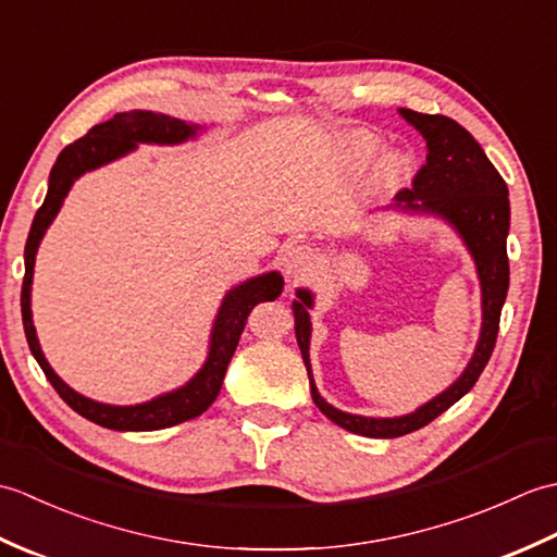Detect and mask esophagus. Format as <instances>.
Masks as SVG:
<instances>
[{
	"label": "esophagus",
	"instance_id": "1",
	"mask_svg": "<svg viewBox=\"0 0 557 557\" xmlns=\"http://www.w3.org/2000/svg\"><path fill=\"white\" fill-rule=\"evenodd\" d=\"M315 265V251L311 246L306 244H297V246H289L287 253H285V272L294 280H301L309 275Z\"/></svg>",
	"mask_w": 557,
	"mask_h": 557
}]
</instances>
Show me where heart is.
Wrapping results in <instances>:
<instances>
[{"label": "heart", "mask_w": 557, "mask_h": 557, "mask_svg": "<svg viewBox=\"0 0 557 557\" xmlns=\"http://www.w3.org/2000/svg\"><path fill=\"white\" fill-rule=\"evenodd\" d=\"M375 150V140L366 134H359L351 140V162L354 164H363L373 156ZM409 168V160L405 152H389L381 162L375 164V184L377 186H397L401 180H405Z\"/></svg>", "instance_id": "obj_1"}]
</instances>
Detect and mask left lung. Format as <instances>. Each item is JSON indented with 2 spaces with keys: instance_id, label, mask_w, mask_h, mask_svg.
Here are the masks:
<instances>
[{
  "instance_id": "1",
  "label": "left lung",
  "mask_w": 557,
  "mask_h": 557,
  "mask_svg": "<svg viewBox=\"0 0 557 557\" xmlns=\"http://www.w3.org/2000/svg\"><path fill=\"white\" fill-rule=\"evenodd\" d=\"M399 112L423 136L429 156H425L421 170L413 174L411 188H401L395 194V200L405 210L437 212V215L453 222L457 232L465 236L481 277L483 327L474 359L469 361L467 371L461 373L455 385H449L443 395L431 399L429 405L399 419L351 417V413L330 407L313 385L309 363V309L313 299L309 292L299 289V301H294V321H297V342L306 371H309L315 407L342 429L366 437H399L419 431L476 385L481 371L486 369L491 359L495 339H498L500 311L507 297V285H510V263H507L505 246L507 230H510V200H507V184L500 172L493 168V162L486 158V152L476 144L474 136L449 116L421 114L405 108Z\"/></svg>"
}]
</instances>
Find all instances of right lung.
Returning a JSON list of instances; mask_svg holds the SVG:
<instances>
[{
	"label": "right lung",
	"mask_w": 557,
	"mask_h": 557,
	"mask_svg": "<svg viewBox=\"0 0 557 557\" xmlns=\"http://www.w3.org/2000/svg\"><path fill=\"white\" fill-rule=\"evenodd\" d=\"M188 136H194V128L186 126L184 122L140 110L120 112L114 114L112 120L92 126L86 136L74 140V144H69L59 152V158L50 172V188H47L45 203L35 212L33 227L26 242V275H23L21 287V315L33 357L40 363L47 381L52 383L59 397H62L71 409L81 413L83 419L112 431H158L188 419H196L198 413H203L220 395L224 371H227L236 345H239V337L244 333L248 315L253 311V306H258L260 301H275L282 294V285H285L277 272H268V275L253 277L232 289L227 297H224L215 327H212L210 354L203 369H200L194 381L184 385L182 389L146 401V405L112 407L92 401L74 393L64 381H59V375L50 369V363L45 361L30 321L33 265L42 234L50 227V222L54 220L59 208H62V200L66 198L71 184H74V180H78L83 172L96 170L104 162L122 158L124 152L134 150L136 144H180V140Z\"/></svg>",
	"instance_id": "1"
}]
</instances>
